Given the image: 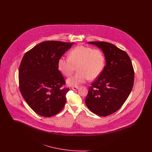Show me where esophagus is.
Listing matches in <instances>:
<instances>
[{"mask_svg": "<svg viewBox=\"0 0 152 152\" xmlns=\"http://www.w3.org/2000/svg\"><path fill=\"white\" fill-rule=\"evenodd\" d=\"M79 89V87H77V86H75V87H72V89L73 91H75V90H77Z\"/></svg>", "mask_w": 152, "mask_h": 152, "instance_id": "34e87169", "label": "esophagus"}]
</instances>
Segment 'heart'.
I'll use <instances>...</instances> for the list:
<instances>
[{"label": "heart", "mask_w": 152, "mask_h": 152, "mask_svg": "<svg viewBox=\"0 0 152 152\" xmlns=\"http://www.w3.org/2000/svg\"><path fill=\"white\" fill-rule=\"evenodd\" d=\"M105 64V56L100 50L79 45L70 51L69 58L58 59V68L63 75L69 77L77 67V73L66 80L68 86H75L85 83L88 79H97L102 72Z\"/></svg>", "instance_id": "obj_1"}]
</instances>
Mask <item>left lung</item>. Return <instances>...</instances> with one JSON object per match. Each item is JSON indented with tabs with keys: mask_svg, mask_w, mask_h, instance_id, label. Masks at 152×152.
I'll list each match as a JSON object with an SVG mask.
<instances>
[{
	"mask_svg": "<svg viewBox=\"0 0 152 152\" xmlns=\"http://www.w3.org/2000/svg\"><path fill=\"white\" fill-rule=\"evenodd\" d=\"M103 52L106 65L92 83L86 99L88 109L100 116H107L120 108L132 91L134 73L129 56L115 45L104 42H89Z\"/></svg>",
	"mask_w": 152,
	"mask_h": 152,
	"instance_id": "left-lung-1",
	"label": "left lung"
}]
</instances>
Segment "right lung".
I'll return each mask as SVG.
<instances>
[{
    "label": "right lung",
    "instance_id": "add662e5",
    "mask_svg": "<svg viewBox=\"0 0 152 152\" xmlns=\"http://www.w3.org/2000/svg\"><path fill=\"white\" fill-rule=\"evenodd\" d=\"M73 44L46 41L27 52L19 69V88L29 107L43 117L56 115L64 108L69 88L58 68V61Z\"/></svg>",
    "mask_w": 152,
    "mask_h": 152
}]
</instances>
